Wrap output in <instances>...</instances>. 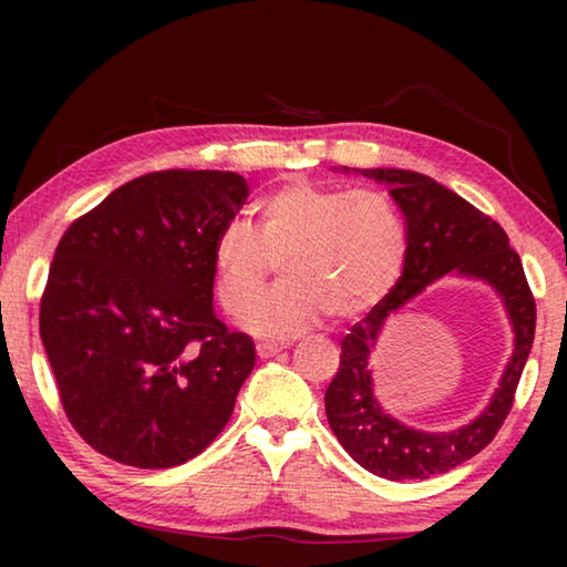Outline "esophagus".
<instances>
[{
	"label": "esophagus",
	"instance_id": "1",
	"mask_svg": "<svg viewBox=\"0 0 567 567\" xmlns=\"http://www.w3.org/2000/svg\"><path fill=\"white\" fill-rule=\"evenodd\" d=\"M285 348L287 344H282V342H257V358L270 360L277 352H282Z\"/></svg>",
	"mask_w": 567,
	"mask_h": 567
}]
</instances>
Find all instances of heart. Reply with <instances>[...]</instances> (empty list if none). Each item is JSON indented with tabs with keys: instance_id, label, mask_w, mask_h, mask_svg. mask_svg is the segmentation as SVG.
<instances>
[{
	"instance_id": "1",
	"label": "heart",
	"mask_w": 567,
	"mask_h": 567,
	"mask_svg": "<svg viewBox=\"0 0 567 567\" xmlns=\"http://www.w3.org/2000/svg\"><path fill=\"white\" fill-rule=\"evenodd\" d=\"M408 229L398 205L378 189L324 187L295 179L257 205V235L233 223L213 245L215 297L239 318L284 260V285L249 308L257 338H292L324 315L352 320L398 285Z\"/></svg>"
}]
</instances>
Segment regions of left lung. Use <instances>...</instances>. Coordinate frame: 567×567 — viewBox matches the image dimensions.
Listing matches in <instances>:
<instances>
[{
  "label": "left lung",
  "instance_id": "8db88e82",
  "mask_svg": "<svg viewBox=\"0 0 567 567\" xmlns=\"http://www.w3.org/2000/svg\"><path fill=\"white\" fill-rule=\"evenodd\" d=\"M354 172L390 187V197L405 215L408 257L392 292L344 334L340 370L324 392V412L340 445L372 475L427 480L475 457L501 430L533 348L535 297L505 229L467 199L420 172L392 167ZM443 274L483 279L502 295L514 324L516 350L485 413L450 434H422L379 408L371 395L367 360L391 315Z\"/></svg>",
  "mask_w": 567,
  "mask_h": 567
}]
</instances>
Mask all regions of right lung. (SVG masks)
Here are the masks:
<instances>
[{"instance_id":"1","label":"right lung","mask_w":567,"mask_h":567,"mask_svg":"<svg viewBox=\"0 0 567 567\" xmlns=\"http://www.w3.org/2000/svg\"><path fill=\"white\" fill-rule=\"evenodd\" d=\"M247 195L235 172H150L62 235L40 334L66 417L97 453L175 467L223 433L255 342L217 320L213 245Z\"/></svg>"}]
</instances>
